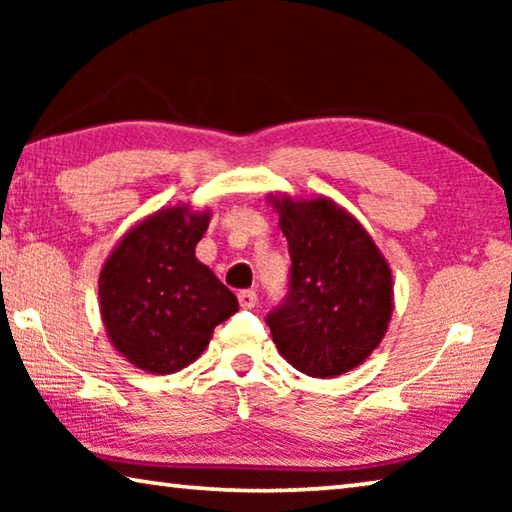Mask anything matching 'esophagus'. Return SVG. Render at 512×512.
Returning <instances> with one entry per match:
<instances>
[{
  "label": "esophagus",
  "mask_w": 512,
  "mask_h": 512,
  "mask_svg": "<svg viewBox=\"0 0 512 512\" xmlns=\"http://www.w3.org/2000/svg\"><path fill=\"white\" fill-rule=\"evenodd\" d=\"M239 305L244 309H253L257 305V293L253 289H246L239 293Z\"/></svg>",
  "instance_id": "1"
}]
</instances>
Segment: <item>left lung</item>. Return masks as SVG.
I'll list each match as a JSON object with an SVG mask.
<instances>
[{
    "mask_svg": "<svg viewBox=\"0 0 512 512\" xmlns=\"http://www.w3.org/2000/svg\"><path fill=\"white\" fill-rule=\"evenodd\" d=\"M289 241L291 293L266 318L277 352L309 377L361 366L393 316V273L375 239L327 196L268 194Z\"/></svg>",
    "mask_w": 512,
    "mask_h": 512,
    "instance_id": "left-lung-1",
    "label": "left lung"
}]
</instances>
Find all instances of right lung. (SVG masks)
Wrapping results in <instances>:
<instances>
[{"label": "right lung", "mask_w": 512, "mask_h": 512, "mask_svg": "<svg viewBox=\"0 0 512 512\" xmlns=\"http://www.w3.org/2000/svg\"><path fill=\"white\" fill-rule=\"evenodd\" d=\"M210 210L176 203L135 223L99 273V309L121 357L153 375H171L201 357L214 327L239 302L196 259Z\"/></svg>", "instance_id": "obj_1"}]
</instances>
